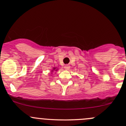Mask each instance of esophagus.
Returning <instances> with one entry per match:
<instances>
[{"instance_id": "1", "label": "esophagus", "mask_w": 126, "mask_h": 126, "mask_svg": "<svg viewBox=\"0 0 126 126\" xmlns=\"http://www.w3.org/2000/svg\"><path fill=\"white\" fill-rule=\"evenodd\" d=\"M64 69H65V70H69L70 68V66L69 64H66V65L64 66Z\"/></svg>"}]
</instances>
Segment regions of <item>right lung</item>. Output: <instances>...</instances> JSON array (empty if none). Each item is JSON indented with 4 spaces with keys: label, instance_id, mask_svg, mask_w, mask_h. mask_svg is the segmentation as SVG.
Wrapping results in <instances>:
<instances>
[{
    "label": "right lung",
    "instance_id": "1",
    "mask_svg": "<svg viewBox=\"0 0 126 126\" xmlns=\"http://www.w3.org/2000/svg\"><path fill=\"white\" fill-rule=\"evenodd\" d=\"M59 69L57 68V67H52V69L51 70V72H51V74H51V76L53 75L54 72H57Z\"/></svg>",
    "mask_w": 126,
    "mask_h": 126
}]
</instances>
